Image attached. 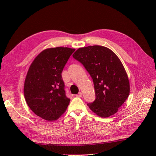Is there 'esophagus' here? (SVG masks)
I'll list each match as a JSON object with an SVG mask.
<instances>
[{
	"label": "esophagus",
	"mask_w": 156,
	"mask_h": 156,
	"mask_svg": "<svg viewBox=\"0 0 156 156\" xmlns=\"http://www.w3.org/2000/svg\"><path fill=\"white\" fill-rule=\"evenodd\" d=\"M75 96L77 97H82V93H81V92H79L78 94L76 95Z\"/></svg>",
	"instance_id": "obj_1"
}]
</instances>
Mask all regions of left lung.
<instances>
[{
  "mask_svg": "<svg viewBox=\"0 0 156 156\" xmlns=\"http://www.w3.org/2000/svg\"><path fill=\"white\" fill-rule=\"evenodd\" d=\"M73 57L83 65L93 80L96 97L87 104L89 108L102 118L116 113L129 94L128 78L118 57L100 45L79 48Z\"/></svg>",
  "mask_w": 156,
  "mask_h": 156,
  "instance_id": "1",
  "label": "left lung"
}]
</instances>
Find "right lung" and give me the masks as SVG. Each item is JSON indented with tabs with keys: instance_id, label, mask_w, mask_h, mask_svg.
I'll return each mask as SVG.
<instances>
[{
	"instance_id": "add662e5",
	"label": "right lung",
	"mask_w": 156,
	"mask_h": 156,
	"mask_svg": "<svg viewBox=\"0 0 156 156\" xmlns=\"http://www.w3.org/2000/svg\"><path fill=\"white\" fill-rule=\"evenodd\" d=\"M75 51L61 47L47 48L30 66L24 81V98L31 110L44 119H58L69 104L61 73Z\"/></svg>"
}]
</instances>
